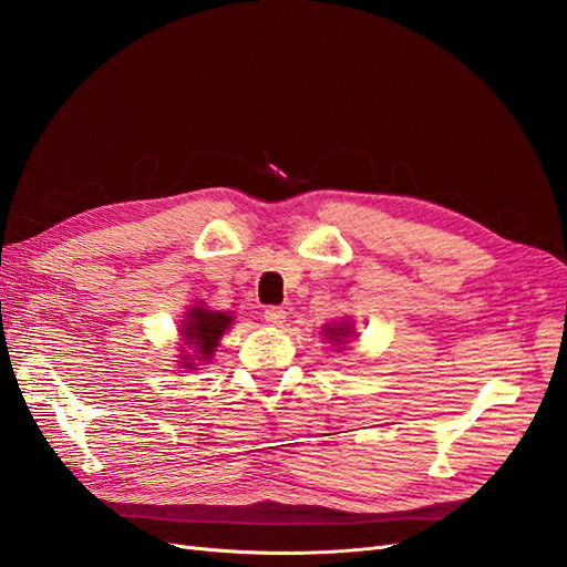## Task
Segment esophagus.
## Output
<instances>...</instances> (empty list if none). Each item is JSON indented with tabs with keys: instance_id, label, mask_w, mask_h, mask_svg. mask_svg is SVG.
<instances>
[{
	"instance_id": "1",
	"label": "esophagus",
	"mask_w": 567,
	"mask_h": 567,
	"mask_svg": "<svg viewBox=\"0 0 567 567\" xmlns=\"http://www.w3.org/2000/svg\"><path fill=\"white\" fill-rule=\"evenodd\" d=\"M265 321L271 323V326H281L286 321V310H284V307H277V305L267 307V310H265Z\"/></svg>"
}]
</instances>
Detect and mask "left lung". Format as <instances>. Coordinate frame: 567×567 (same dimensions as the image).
I'll list each match as a JSON object with an SVG mask.
<instances>
[{
	"label": "left lung",
	"instance_id": "1",
	"mask_svg": "<svg viewBox=\"0 0 567 567\" xmlns=\"http://www.w3.org/2000/svg\"><path fill=\"white\" fill-rule=\"evenodd\" d=\"M326 333H329V338H333V340H342L352 331H350V323H338V326H333V329L329 326V329H326ZM342 342H346V340H342Z\"/></svg>",
	"mask_w": 567,
	"mask_h": 567
}]
</instances>
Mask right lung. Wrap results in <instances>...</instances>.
<instances>
[{
    "label": "right lung",
    "mask_w": 567,
    "mask_h": 567,
    "mask_svg": "<svg viewBox=\"0 0 567 567\" xmlns=\"http://www.w3.org/2000/svg\"><path fill=\"white\" fill-rule=\"evenodd\" d=\"M231 317L225 312H210V310H203V307H194L192 312H188V321H184V338L188 346H194L196 354L208 359L213 357L217 342L229 329ZM184 367H194L192 362H184Z\"/></svg>",
    "instance_id": "obj_1"
}]
</instances>
